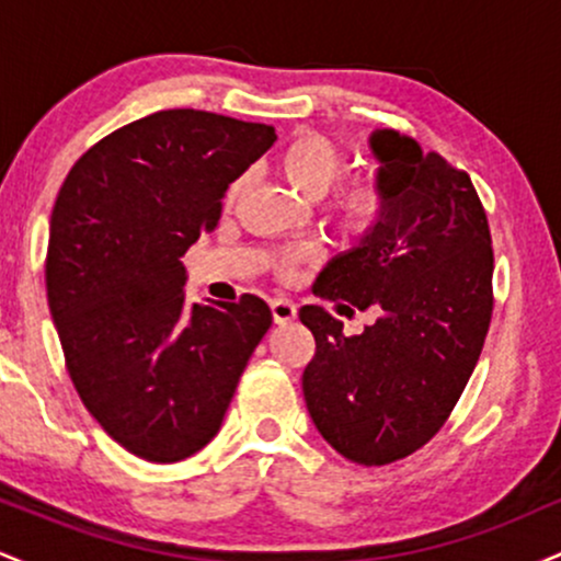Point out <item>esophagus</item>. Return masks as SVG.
<instances>
[{
  "mask_svg": "<svg viewBox=\"0 0 561 561\" xmlns=\"http://www.w3.org/2000/svg\"><path fill=\"white\" fill-rule=\"evenodd\" d=\"M272 317H274V324H289V321L298 317V308H295L293 300L276 298L272 300Z\"/></svg>",
  "mask_w": 561,
  "mask_h": 561,
  "instance_id": "34e87169",
  "label": "esophagus"
}]
</instances>
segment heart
I'll list each match as a JSON object with an SVG mask.
<instances>
[{"instance_id":"b5f03b06","label":"heart","mask_w":561,"mask_h":561,"mask_svg":"<svg viewBox=\"0 0 561 561\" xmlns=\"http://www.w3.org/2000/svg\"><path fill=\"white\" fill-rule=\"evenodd\" d=\"M276 171L285 182L298 192L300 197L317 199L324 195L340 176L345 165V156L330 137L317 131H300L287 141L274 160ZM242 192V182H234L227 192V203H234V197ZM390 208V192L385 182L377 176L351 179V182L340 184L327 199V210H330L334 221L340 227L353 231V234H366L382 221ZM308 255V250L300 253H289L279 259L276 266L287 272L295 261Z\"/></svg>"}]
</instances>
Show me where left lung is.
Masks as SVG:
<instances>
[{"instance_id":"8db88e82","label":"left lung","mask_w":561,"mask_h":561,"mask_svg":"<svg viewBox=\"0 0 561 561\" xmlns=\"http://www.w3.org/2000/svg\"><path fill=\"white\" fill-rule=\"evenodd\" d=\"M390 208L319 274L321 298L377 321L345 337L321 306H302L317 353L302 371L308 414L330 446L364 467L414 454L465 392L493 313V248L465 171L392 128L369 137Z\"/></svg>"}]
</instances>
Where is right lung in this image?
Instances as JSON below:
<instances>
[{
  "label": "right lung",
  "mask_w": 561,
  "mask_h": 561,
  "mask_svg": "<svg viewBox=\"0 0 561 561\" xmlns=\"http://www.w3.org/2000/svg\"><path fill=\"white\" fill-rule=\"evenodd\" d=\"M274 126L160 111L76 160L49 221L47 300L89 414L128 454L173 465L208 446L255 345L259 295L186 302L182 255Z\"/></svg>",
  "instance_id": "add662e5"
}]
</instances>
